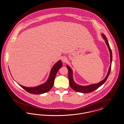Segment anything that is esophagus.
<instances>
[{"label":"esophagus","mask_w":124,"mask_h":124,"mask_svg":"<svg viewBox=\"0 0 124 124\" xmlns=\"http://www.w3.org/2000/svg\"><path fill=\"white\" fill-rule=\"evenodd\" d=\"M62 62H63V63H66V62H67V60L66 57H63L62 58Z\"/></svg>","instance_id":"obj_1"}]
</instances>
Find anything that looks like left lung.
Returning <instances> with one entry per match:
<instances>
[{
	"mask_svg": "<svg viewBox=\"0 0 124 124\" xmlns=\"http://www.w3.org/2000/svg\"><path fill=\"white\" fill-rule=\"evenodd\" d=\"M102 37L104 39V40L105 41V42H106V43L107 45L108 48V50H109V52H110V66H109V69H108V71L107 75L106 77H105V78L103 80L101 81L100 82L97 83V84H92V85H87V86H81V85H77V84H76L75 83L74 80H73V76H72L73 72H72V70L71 69L69 66H68V65H67V68L68 70V77H69V79L70 85L71 88L73 90H74V91L78 92L83 93H91V92H92L95 90L97 88H98L99 87H100L101 85H102L107 80L108 78L109 75L110 74V70H111V62H112V55L111 49H110V47L109 46V43H108L107 39L106 38V37L104 34H102Z\"/></svg>",
	"mask_w": 124,
	"mask_h": 124,
	"instance_id": "8db88e82",
	"label": "left lung"
}]
</instances>
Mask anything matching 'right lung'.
I'll return each instance as SVG.
<instances>
[{"label": "right lung", "instance_id": "right-lung-1", "mask_svg": "<svg viewBox=\"0 0 124 124\" xmlns=\"http://www.w3.org/2000/svg\"><path fill=\"white\" fill-rule=\"evenodd\" d=\"M62 66V61L61 60L59 61L52 68L47 81L45 83L40 85L34 87H27L19 84V85L27 92L32 94H39L46 93L50 90V89L52 88L54 84V78L58 72V70Z\"/></svg>", "mask_w": 124, "mask_h": 124}]
</instances>
